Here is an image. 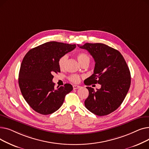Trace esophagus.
<instances>
[{
    "mask_svg": "<svg viewBox=\"0 0 149 149\" xmlns=\"http://www.w3.org/2000/svg\"><path fill=\"white\" fill-rule=\"evenodd\" d=\"M80 88V86L73 85V88H74V89H79V88Z\"/></svg>",
    "mask_w": 149,
    "mask_h": 149,
    "instance_id": "obj_1",
    "label": "esophagus"
}]
</instances>
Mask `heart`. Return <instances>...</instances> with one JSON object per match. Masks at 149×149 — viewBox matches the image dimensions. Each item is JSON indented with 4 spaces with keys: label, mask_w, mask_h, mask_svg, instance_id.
I'll list each match as a JSON object with an SVG mask.
<instances>
[{
    "label": "heart",
    "mask_w": 149,
    "mask_h": 149,
    "mask_svg": "<svg viewBox=\"0 0 149 149\" xmlns=\"http://www.w3.org/2000/svg\"><path fill=\"white\" fill-rule=\"evenodd\" d=\"M68 58V54L63 55V56L59 58L58 66L61 69H63L65 68ZM77 58H78V60H79L81 65L85 63H89V62H90L89 56L87 54H86L84 52H80L79 54H78ZM69 79L70 81L77 83H79L80 81V77L77 75H72L69 77Z\"/></svg>",
    "instance_id": "b5f03b06"
}]
</instances>
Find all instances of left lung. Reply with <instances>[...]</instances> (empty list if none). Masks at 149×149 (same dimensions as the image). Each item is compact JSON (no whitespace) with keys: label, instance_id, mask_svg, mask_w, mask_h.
Segmentation results:
<instances>
[{"label":"left lung","instance_id":"left-lung-1","mask_svg":"<svg viewBox=\"0 0 149 149\" xmlns=\"http://www.w3.org/2000/svg\"><path fill=\"white\" fill-rule=\"evenodd\" d=\"M80 48L86 49L95 62L93 74L84 83L101 84V88L86 87L89 96L85 107L98 116H104L116 110L130 88V72L123 56L115 49L103 43H86Z\"/></svg>","mask_w":149,"mask_h":149}]
</instances>
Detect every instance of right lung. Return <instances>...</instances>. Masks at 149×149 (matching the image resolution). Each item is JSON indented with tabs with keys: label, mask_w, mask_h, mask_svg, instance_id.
Instances as JSON below:
<instances>
[{
	"label": "right lung",
	"mask_w": 149,
	"mask_h": 149,
	"mask_svg": "<svg viewBox=\"0 0 149 149\" xmlns=\"http://www.w3.org/2000/svg\"><path fill=\"white\" fill-rule=\"evenodd\" d=\"M76 45L49 42L29 50L23 59L19 74L22 94L34 111L49 115L57 111L72 86L54 88L53 74L60 72L58 60L74 49Z\"/></svg>",
	"instance_id": "right-lung-1"
}]
</instances>
